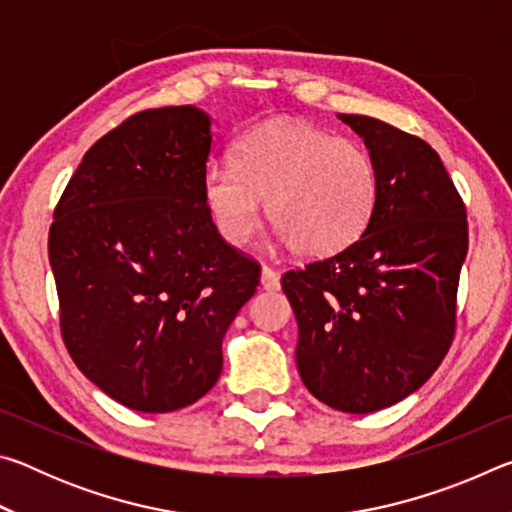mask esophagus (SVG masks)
Returning <instances> with one entry per match:
<instances>
[{"label": "esophagus", "instance_id": "1", "mask_svg": "<svg viewBox=\"0 0 512 512\" xmlns=\"http://www.w3.org/2000/svg\"><path fill=\"white\" fill-rule=\"evenodd\" d=\"M262 287L266 291H277L280 289V273L271 266H262Z\"/></svg>", "mask_w": 512, "mask_h": 512}]
</instances>
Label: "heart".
<instances>
[{
  "instance_id": "heart-1",
  "label": "heart",
  "mask_w": 512,
  "mask_h": 512,
  "mask_svg": "<svg viewBox=\"0 0 512 512\" xmlns=\"http://www.w3.org/2000/svg\"><path fill=\"white\" fill-rule=\"evenodd\" d=\"M203 201L223 241L244 246L266 216L293 253L327 257L352 246L377 203V167L359 142L302 121H266L203 173Z\"/></svg>"
}]
</instances>
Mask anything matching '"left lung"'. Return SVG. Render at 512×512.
I'll list each match as a JSON object with an SVG mask.
<instances>
[{
    "label": "left lung",
    "mask_w": 512,
    "mask_h": 512,
    "mask_svg": "<svg viewBox=\"0 0 512 512\" xmlns=\"http://www.w3.org/2000/svg\"><path fill=\"white\" fill-rule=\"evenodd\" d=\"M339 119L375 160V212L352 246L284 273L282 289L309 393L372 413L418 391L452 345L467 214L427 142L372 117Z\"/></svg>",
    "instance_id": "1"
}]
</instances>
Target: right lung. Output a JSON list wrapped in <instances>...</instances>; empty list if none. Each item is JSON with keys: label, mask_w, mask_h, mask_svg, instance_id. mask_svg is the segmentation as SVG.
Instances as JSON below:
<instances>
[{"label": "right lung", "mask_w": 512, "mask_h": 512, "mask_svg": "<svg viewBox=\"0 0 512 512\" xmlns=\"http://www.w3.org/2000/svg\"><path fill=\"white\" fill-rule=\"evenodd\" d=\"M210 126L194 106L128 117L83 155L49 228L69 357L133 411L210 391L259 284V264L225 244L203 201Z\"/></svg>", "instance_id": "add662e5"}]
</instances>
